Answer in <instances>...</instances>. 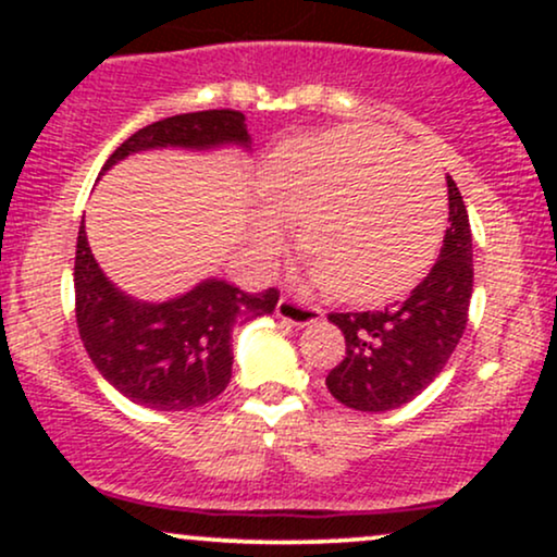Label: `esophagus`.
<instances>
[{
	"label": "esophagus",
	"mask_w": 557,
	"mask_h": 557,
	"mask_svg": "<svg viewBox=\"0 0 557 557\" xmlns=\"http://www.w3.org/2000/svg\"><path fill=\"white\" fill-rule=\"evenodd\" d=\"M274 314H277V319H283V322L293 324V327H309V324L322 322V309L309 304H298L293 298H280Z\"/></svg>",
	"instance_id": "obj_1"
}]
</instances>
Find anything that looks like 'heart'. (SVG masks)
Returning <instances> with one entry per match:
<instances>
[{
  "instance_id": "heart-1",
  "label": "heart",
  "mask_w": 557,
  "mask_h": 557,
  "mask_svg": "<svg viewBox=\"0 0 557 557\" xmlns=\"http://www.w3.org/2000/svg\"><path fill=\"white\" fill-rule=\"evenodd\" d=\"M261 209L248 246L261 267L300 225L309 274L337 296L374 304L413 285L443 240L447 194L426 151L372 127H332L285 140L259 177Z\"/></svg>"
}]
</instances>
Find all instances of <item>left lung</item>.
<instances>
[{"label": "left lung", "instance_id": "obj_1", "mask_svg": "<svg viewBox=\"0 0 557 557\" xmlns=\"http://www.w3.org/2000/svg\"><path fill=\"white\" fill-rule=\"evenodd\" d=\"M447 222L437 264L385 311L327 319L343 332L345 356L327 374L332 398L356 411L382 413L413 400L445 369L469 322L474 251L461 190L447 177Z\"/></svg>", "mask_w": 557, "mask_h": 557}]
</instances>
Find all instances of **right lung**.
Wrapping results in <instances>:
<instances>
[{"instance_id": "obj_1", "label": "right lung", "mask_w": 557, "mask_h": 557, "mask_svg": "<svg viewBox=\"0 0 557 557\" xmlns=\"http://www.w3.org/2000/svg\"><path fill=\"white\" fill-rule=\"evenodd\" d=\"M251 151L246 114L207 110L140 127L114 149L101 175L133 154L157 149ZM280 293H246L220 277L168 300L127 296L107 277L81 222L75 246V319L83 348L99 374L127 400L151 411H188L214 400L233 376V327L238 319L272 314Z\"/></svg>"}]
</instances>
